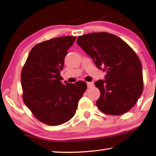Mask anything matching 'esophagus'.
<instances>
[{
	"instance_id": "obj_1",
	"label": "esophagus",
	"mask_w": 156,
	"mask_h": 156,
	"mask_svg": "<svg viewBox=\"0 0 156 156\" xmlns=\"http://www.w3.org/2000/svg\"><path fill=\"white\" fill-rule=\"evenodd\" d=\"M87 84L88 88H90L91 87L94 86V83H92V82H88V83H87Z\"/></svg>"
}]
</instances>
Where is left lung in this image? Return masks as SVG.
Returning <instances> with one entry per match:
<instances>
[{
	"instance_id": "obj_1",
	"label": "left lung",
	"mask_w": 156,
	"mask_h": 156,
	"mask_svg": "<svg viewBox=\"0 0 156 156\" xmlns=\"http://www.w3.org/2000/svg\"><path fill=\"white\" fill-rule=\"evenodd\" d=\"M76 43L106 73L105 80L95 83L100 91L98 108L109 115L127 112L143 91L142 67L137 54L119 37L107 32L79 36Z\"/></svg>"
}]
</instances>
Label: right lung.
Instances as JSON below:
<instances>
[{
  "instance_id": "right-lung-1",
  "label": "right lung",
  "mask_w": 156,
  "mask_h": 156,
  "mask_svg": "<svg viewBox=\"0 0 156 156\" xmlns=\"http://www.w3.org/2000/svg\"><path fill=\"white\" fill-rule=\"evenodd\" d=\"M74 36H62L34 46L21 72L23 101L34 115L48 125H59L75 115L87 89L83 81L68 83L60 76Z\"/></svg>"
}]
</instances>
